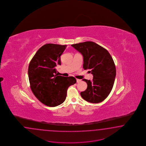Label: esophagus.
I'll return each mask as SVG.
<instances>
[{
	"label": "esophagus",
	"mask_w": 146,
	"mask_h": 146,
	"mask_svg": "<svg viewBox=\"0 0 146 146\" xmlns=\"http://www.w3.org/2000/svg\"><path fill=\"white\" fill-rule=\"evenodd\" d=\"M76 82H78V83H79L81 82V80L80 79H76Z\"/></svg>",
	"instance_id": "1"
}]
</instances>
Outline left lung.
I'll return each mask as SVG.
<instances>
[{"label":"left lung","instance_id":"obj_1","mask_svg":"<svg viewBox=\"0 0 146 146\" xmlns=\"http://www.w3.org/2000/svg\"><path fill=\"white\" fill-rule=\"evenodd\" d=\"M84 58L83 67L93 75L92 81L82 80L87 88L80 93L85 101L98 103L108 96L112 89L116 75L115 63L110 54L101 46L93 42L71 45Z\"/></svg>","mask_w":146,"mask_h":146}]
</instances>
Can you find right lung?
<instances>
[{
  "label": "right lung",
  "mask_w": 146,
  "mask_h": 146,
  "mask_svg": "<svg viewBox=\"0 0 146 146\" xmlns=\"http://www.w3.org/2000/svg\"><path fill=\"white\" fill-rule=\"evenodd\" d=\"M67 45L46 44L32 58L28 67L31 88L36 97L43 104L53 107L65 101L68 88L75 84L73 76L58 75L56 67L60 65V56Z\"/></svg>",
  "instance_id": "1"
}]
</instances>
